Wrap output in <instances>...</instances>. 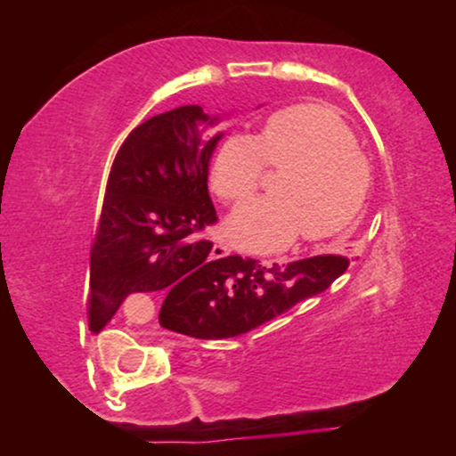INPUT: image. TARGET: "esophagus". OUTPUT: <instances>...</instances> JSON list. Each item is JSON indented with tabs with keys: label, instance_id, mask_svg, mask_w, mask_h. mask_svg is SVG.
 <instances>
[{
	"label": "esophagus",
	"instance_id": "34e87169",
	"mask_svg": "<svg viewBox=\"0 0 456 456\" xmlns=\"http://www.w3.org/2000/svg\"><path fill=\"white\" fill-rule=\"evenodd\" d=\"M229 255H232V248H229L227 244H214L212 246V257L223 259V257H229Z\"/></svg>",
	"mask_w": 456,
	"mask_h": 456
}]
</instances>
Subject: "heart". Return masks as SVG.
<instances>
[{
    "instance_id": "1",
    "label": "heart",
    "mask_w": 456,
    "mask_h": 456,
    "mask_svg": "<svg viewBox=\"0 0 456 456\" xmlns=\"http://www.w3.org/2000/svg\"><path fill=\"white\" fill-rule=\"evenodd\" d=\"M282 171L274 197L246 201L224 223L229 242L253 253L338 235L355 221L370 186V169L347 124L330 109L296 104L272 113L259 139L235 133L224 139L212 186L224 201H242L264 182L265 169Z\"/></svg>"
}]
</instances>
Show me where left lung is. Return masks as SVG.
Masks as SVG:
<instances>
[{"label": "left lung", "mask_w": 456, "mask_h": 456, "mask_svg": "<svg viewBox=\"0 0 456 456\" xmlns=\"http://www.w3.org/2000/svg\"><path fill=\"white\" fill-rule=\"evenodd\" d=\"M347 265L349 259L343 255H315L272 265L229 255L214 261L203 279L165 297L160 326L206 341L240 337L326 291Z\"/></svg>", "instance_id": "1"}]
</instances>
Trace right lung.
Instances as JSON below:
<instances>
[{
    "label": "right lung",
    "mask_w": 456,
    "mask_h": 456,
    "mask_svg": "<svg viewBox=\"0 0 456 456\" xmlns=\"http://www.w3.org/2000/svg\"><path fill=\"white\" fill-rule=\"evenodd\" d=\"M214 119L197 104L177 107L139 124L119 145L92 240V332L130 294L169 289V297L212 268L214 244L199 233L218 221L208 165L221 134L201 139L197 126Z\"/></svg>",
    "instance_id": "add662e5"
}]
</instances>
